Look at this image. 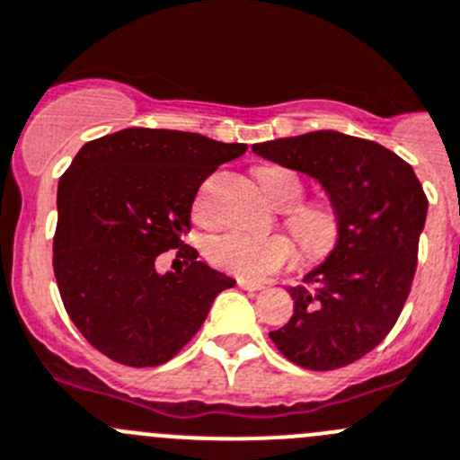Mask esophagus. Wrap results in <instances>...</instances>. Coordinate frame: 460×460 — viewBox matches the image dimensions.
<instances>
[{
	"instance_id": "esophagus-1",
	"label": "esophagus",
	"mask_w": 460,
	"mask_h": 460,
	"mask_svg": "<svg viewBox=\"0 0 460 460\" xmlns=\"http://www.w3.org/2000/svg\"><path fill=\"white\" fill-rule=\"evenodd\" d=\"M239 287L248 288V291H261V288H266V284L264 282H252V279H239Z\"/></svg>"
}]
</instances>
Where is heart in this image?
Returning a JSON list of instances; mask_svg holds the SVG:
<instances>
[{
	"mask_svg": "<svg viewBox=\"0 0 460 460\" xmlns=\"http://www.w3.org/2000/svg\"><path fill=\"white\" fill-rule=\"evenodd\" d=\"M257 182L270 203L279 208L294 205L287 223L305 252L321 255L334 246L336 234H339V218H336L334 208L323 200L296 206L303 196V182L296 173L288 169L269 167L257 173ZM208 257L218 269L239 275V278H264L287 266L296 257V248L291 239L284 234H252L243 230H227L209 239Z\"/></svg>",
	"mask_w": 460,
	"mask_h": 460,
	"instance_id": "obj_1",
	"label": "heart"
}]
</instances>
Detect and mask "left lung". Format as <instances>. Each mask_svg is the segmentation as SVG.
Returning a JSON list of instances; mask_svg holds the SVG:
<instances>
[{
    "label": "left lung",
    "mask_w": 460,
    "mask_h": 460,
    "mask_svg": "<svg viewBox=\"0 0 460 460\" xmlns=\"http://www.w3.org/2000/svg\"><path fill=\"white\" fill-rule=\"evenodd\" d=\"M255 155L321 182L339 218L330 255L291 287L293 316L269 332L309 370H334L377 348L393 330L418 264L427 196L411 164L339 130L252 144Z\"/></svg>",
    "instance_id": "obj_1"
}]
</instances>
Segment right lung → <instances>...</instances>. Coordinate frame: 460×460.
Returning a JSON list of instances; mask_svg holds the SVG:
<instances>
[{
  "label": "right lung",
  "instance_id": "1",
  "mask_svg": "<svg viewBox=\"0 0 460 460\" xmlns=\"http://www.w3.org/2000/svg\"><path fill=\"white\" fill-rule=\"evenodd\" d=\"M246 144L199 133L126 128L87 142L58 182L54 273L74 325L99 352L135 368L167 364L234 279L199 261L162 276L160 252L182 246L200 182Z\"/></svg>",
  "mask_w": 460,
  "mask_h": 460
}]
</instances>
